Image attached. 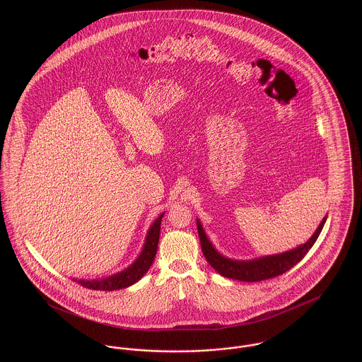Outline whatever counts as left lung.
Here are the masks:
<instances>
[{
  "instance_id": "obj_1",
  "label": "left lung",
  "mask_w": 362,
  "mask_h": 362,
  "mask_svg": "<svg viewBox=\"0 0 362 362\" xmlns=\"http://www.w3.org/2000/svg\"><path fill=\"white\" fill-rule=\"evenodd\" d=\"M327 216L322 220V223L315 230V233L310 238V240L304 244L281 252L276 255H266L259 258L250 259V260H236V259L226 258L223 254H220L211 241L207 239L206 233L204 230V226L199 220H197L198 226V235L201 240L202 252L206 258L207 263L223 276L244 281V282H258L263 279H269L273 276H281L291 270L293 266H296L301 259L307 255V252L312 248L315 241L317 240L323 226L326 224Z\"/></svg>"
}]
</instances>
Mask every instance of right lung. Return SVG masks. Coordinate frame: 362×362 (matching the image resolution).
Instances as JSON below:
<instances>
[{"instance_id":"1","label":"right lung","mask_w":362,"mask_h":362,"mask_svg":"<svg viewBox=\"0 0 362 362\" xmlns=\"http://www.w3.org/2000/svg\"><path fill=\"white\" fill-rule=\"evenodd\" d=\"M163 217H164V213H161L156 218L155 223L151 225L138 258L129 267H126L124 270H122L117 274L104 276V278H98V279L73 278V281L78 282L84 288L93 289V291H118L138 282L142 276H145V273L149 270V267L155 260L158 238H160V224Z\"/></svg>"}]
</instances>
